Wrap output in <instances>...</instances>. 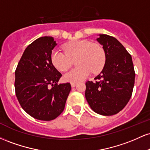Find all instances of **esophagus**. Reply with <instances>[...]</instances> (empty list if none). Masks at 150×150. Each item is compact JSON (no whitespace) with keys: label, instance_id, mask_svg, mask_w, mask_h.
I'll list each match as a JSON object with an SVG mask.
<instances>
[{"label":"esophagus","instance_id":"esophagus-1","mask_svg":"<svg viewBox=\"0 0 150 150\" xmlns=\"http://www.w3.org/2000/svg\"><path fill=\"white\" fill-rule=\"evenodd\" d=\"M70 85H71L72 87H75V86H76L77 83H76V82H71V83H70Z\"/></svg>","mask_w":150,"mask_h":150}]
</instances>
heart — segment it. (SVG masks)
Listing matches in <instances>:
<instances>
[{"label": "heart", "mask_w": 150, "mask_h": 150, "mask_svg": "<svg viewBox=\"0 0 150 150\" xmlns=\"http://www.w3.org/2000/svg\"><path fill=\"white\" fill-rule=\"evenodd\" d=\"M78 66L65 73L63 78L70 82H78L85 80L92 73H98L104 67L106 53L104 49L97 44H92L87 40H75L65 46L64 51L54 49L51 55V60L55 68L60 71H65L71 66L75 59Z\"/></svg>", "instance_id": "b5f03b06"}]
</instances>
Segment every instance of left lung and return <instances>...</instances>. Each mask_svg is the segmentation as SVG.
<instances>
[{
    "label": "left lung",
    "mask_w": 150,
    "mask_h": 150,
    "mask_svg": "<svg viewBox=\"0 0 150 150\" xmlns=\"http://www.w3.org/2000/svg\"><path fill=\"white\" fill-rule=\"evenodd\" d=\"M97 41L103 46L106 61L93 82H86L85 98L94 112L112 116L121 111L131 97L135 70L132 57L116 38L99 34Z\"/></svg>",
    "instance_id": "1"
}]
</instances>
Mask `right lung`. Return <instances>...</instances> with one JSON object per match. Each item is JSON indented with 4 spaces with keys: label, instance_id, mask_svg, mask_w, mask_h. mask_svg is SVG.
Masks as SVG:
<instances>
[{
    "label": "right lung",
    "instance_id": "right-lung-1",
    "mask_svg": "<svg viewBox=\"0 0 150 150\" xmlns=\"http://www.w3.org/2000/svg\"><path fill=\"white\" fill-rule=\"evenodd\" d=\"M56 45L52 37L36 39L25 49L15 73L19 103L25 112L38 120L57 118L64 110L71 90L69 82L57 84L62 75L51 60Z\"/></svg>",
    "mask_w": 150,
    "mask_h": 150
}]
</instances>
